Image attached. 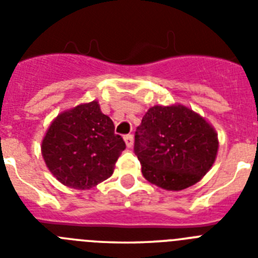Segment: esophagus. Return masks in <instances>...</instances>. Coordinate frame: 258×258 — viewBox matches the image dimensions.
<instances>
[{"mask_svg":"<svg viewBox=\"0 0 258 258\" xmlns=\"http://www.w3.org/2000/svg\"><path fill=\"white\" fill-rule=\"evenodd\" d=\"M124 141H125V143H126V147H129V149H131L132 146H133L134 137L132 136V134H126V136H124Z\"/></svg>","mask_w":258,"mask_h":258,"instance_id":"1","label":"esophagus"}]
</instances>
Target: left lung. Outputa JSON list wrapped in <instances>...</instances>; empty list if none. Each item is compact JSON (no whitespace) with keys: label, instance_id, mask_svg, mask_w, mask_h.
I'll return each mask as SVG.
<instances>
[{"label":"left lung","instance_id":"obj_1","mask_svg":"<svg viewBox=\"0 0 258 258\" xmlns=\"http://www.w3.org/2000/svg\"><path fill=\"white\" fill-rule=\"evenodd\" d=\"M218 150L208 122L183 106H154L134 136V154L147 181L165 190L187 188L207 174Z\"/></svg>","mask_w":258,"mask_h":258}]
</instances>
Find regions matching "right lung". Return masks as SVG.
<instances>
[{
	"label": "right lung",
	"mask_w": 258,
	"mask_h": 258,
	"mask_svg": "<svg viewBox=\"0 0 258 258\" xmlns=\"http://www.w3.org/2000/svg\"><path fill=\"white\" fill-rule=\"evenodd\" d=\"M125 147L112 120L94 101L60 113L47 129L41 150L59 182L88 190L111 177Z\"/></svg>",
	"instance_id": "1"
}]
</instances>
